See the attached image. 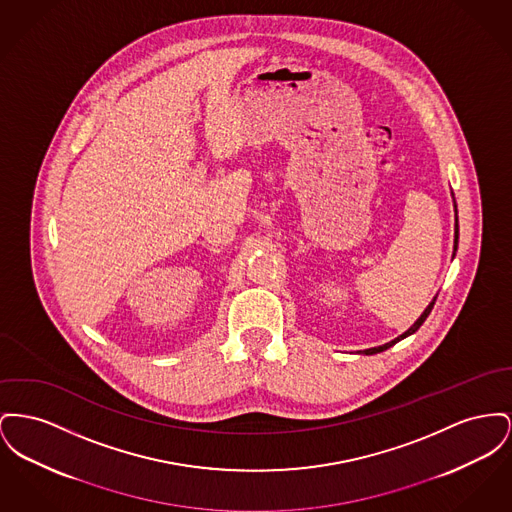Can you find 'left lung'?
<instances>
[{"label": "left lung", "instance_id": "obj_1", "mask_svg": "<svg viewBox=\"0 0 512 512\" xmlns=\"http://www.w3.org/2000/svg\"><path fill=\"white\" fill-rule=\"evenodd\" d=\"M454 209H456V203H454ZM456 247H458V218H456V230H454V251H456ZM437 300V298H435ZM435 300L431 301L429 305H427V309L421 313L420 319L408 329V331L404 332V334H400L396 340H392L389 344H383V346H379V348H369V350H365L363 354H377V352H383V350H387V348H391L392 344H396L398 340H402V338H406V336H410V334H414V332L420 329L421 325H423V321L427 319V315L431 313V309H433V305H435Z\"/></svg>", "mask_w": 512, "mask_h": 512}]
</instances>
